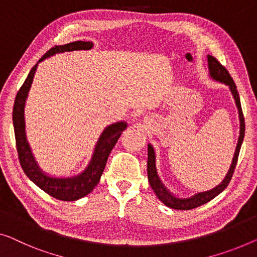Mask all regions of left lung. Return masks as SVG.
Listing matches in <instances>:
<instances>
[{"label": "left lung", "mask_w": 257, "mask_h": 257, "mask_svg": "<svg viewBox=\"0 0 257 257\" xmlns=\"http://www.w3.org/2000/svg\"><path fill=\"white\" fill-rule=\"evenodd\" d=\"M208 62H209V70L211 77L216 80H219L221 83H225L226 85L229 86V90H231L233 97H234L236 107H238L239 110V117H240V136L238 141V145H236V150L234 153V157H233L232 165L229 167L228 173L226 177L223 180V182L220 185H218L216 188H213L209 191H204V193H198L193 197L189 198H178L174 197L170 191H168L164 185L160 181L158 175H157V170H156V163H155V152H153V148L151 145H148V179L149 182H150L151 188L155 191L157 197L162 201L164 204L168 208L175 209V210H191L197 208V206L205 204L209 201H211L217 195H219L221 191H223L226 187L228 186L229 181L233 177V173H234L236 163H238L239 158V152L241 144H242L243 137H244V117L242 113V108H241V102H240V97L238 93V90H236V85L234 80L231 77L227 69L225 68L223 64H221L219 61H218L216 57L213 56H208Z\"/></svg>", "instance_id": "obj_1"}]
</instances>
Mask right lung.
Listing matches in <instances>:
<instances>
[{
    "instance_id": "1",
    "label": "right lung",
    "mask_w": 257,
    "mask_h": 257,
    "mask_svg": "<svg viewBox=\"0 0 257 257\" xmlns=\"http://www.w3.org/2000/svg\"><path fill=\"white\" fill-rule=\"evenodd\" d=\"M92 46L93 44L90 41H75V43L67 45L55 46L41 57L39 62L46 57L56 54V53L71 52L76 51V49L77 51L78 49H91ZM37 66L38 64L31 69L30 74L26 77L25 82L23 83L21 89L18 90L16 98H15L13 121L19 164H21L23 171L31 181L36 183L45 193L60 201H76L90 194L94 187L98 185L102 172L105 170L109 153L114 145L116 144L117 140L120 139L122 132L127 128V124L124 122H117V123L110 124L109 127L104 130L98 141L97 147H95V151L89 167L80 175L70 179H54L45 175L34 162L32 153H31L29 145L26 143L24 133V105L31 84H32L34 72L37 70Z\"/></svg>"
}]
</instances>
